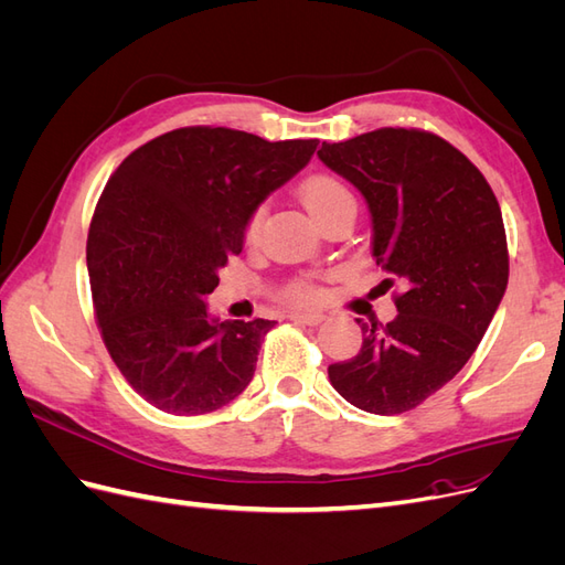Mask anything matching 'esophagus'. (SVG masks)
Here are the masks:
<instances>
[{
	"mask_svg": "<svg viewBox=\"0 0 565 565\" xmlns=\"http://www.w3.org/2000/svg\"><path fill=\"white\" fill-rule=\"evenodd\" d=\"M289 318H292L295 322H301V324H311V328H316V324H320L324 320L322 313H301V311L289 313Z\"/></svg>",
	"mask_w": 565,
	"mask_h": 565,
	"instance_id": "obj_1",
	"label": "esophagus"
}]
</instances>
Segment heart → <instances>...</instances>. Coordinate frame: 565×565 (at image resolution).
Wrapping results in <instances>:
<instances>
[{"label": "heart", "mask_w": 565, "mask_h": 565, "mask_svg": "<svg viewBox=\"0 0 565 565\" xmlns=\"http://www.w3.org/2000/svg\"><path fill=\"white\" fill-rule=\"evenodd\" d=\"M299 200L320 228L324 224H330L332 218L349 216V214L355 216V198L351 193V188L330 174H313L309 179H303L299 185ZM262 218H264L262 210H256L249 216L247 228H245L247 241H254L256 233H259ZM318 297H320L318 289L311 282H303V280L292 282L285 289V299L295 303H311Z\"/></svg>", "instance_id": "1"}]
</instances>
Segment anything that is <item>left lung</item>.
Returning <instances> with one entry per match:
<instances>
[{
  "label": "left lung",
  "mask_w": 565,
  "mask_h": 565,
  "mask_svg": "<svg viewBox=\"0 0 565 565\" xmlns=\"http://www.w3.org/2000/svg\"><path fill=\"white\" fill-rule=\"evenodd\" d=\"M318 158L353 183L372 216V256L405 292L386 324L363 322V347L328 367L341 398L401 415L467 365L509 280L500 202L467 156L436 134L384 127Z\"/></svg>",
  "instance_id": "left-lung-1"
}]
</instances>
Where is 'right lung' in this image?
<instances>
[{"mask_svg": "<svg viewBox=\"0 0 565 565\" xmlns=\"http://www.w3.org/2000/svg\"><path fill=\"white\" fill-rule=\"evenodd\" d=\"M318 139L226 127L167 131L115 169L87 237L100 334L119 372L169 415L241 396L276 320H218L207 299L259 204L309 164Z\"/></svg>", "mask_w": 565, "mask_h": 565, "instance_id": "add662e5", "label": "right lung"}]
</instances>
